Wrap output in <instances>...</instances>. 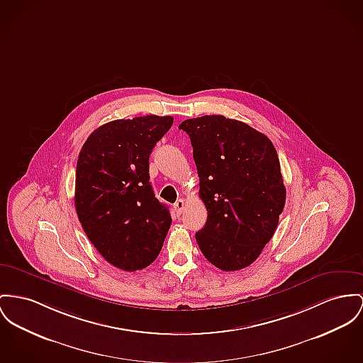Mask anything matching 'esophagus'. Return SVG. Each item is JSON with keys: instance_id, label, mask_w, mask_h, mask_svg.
Wrapping results in <instances>:
<instances>
[{"instance_id": "obj_1", "label": "esophagus", "mask_w": 363, "mask_h": 363, "mask_svg": "<svg viewBox=\"0 0 363 363\" xmlns=\"http://www.w3.org/2000/svg\"><path fill=\"white\" fill-rule=\"evenodd\" d=\"M183 211H184V201L183 199H177L176 203H174V212L177 215H182Z\"/></svg>"}]
</instances>
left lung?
I'll list each match as a JSON object with an SVG mask.
<instances>
[{"instance_id": "left-lung-1", "label": "left lung", "mask_w": 363, "mask_h": 363, "mask_svg": "<svg viewBox=\"0 0 363 363\" xmlns=\"http://www.w3.org/2000/svg\"><path fill=\"white\" fill-rule=\"evenodd\" d=\"M191 140L199 196L208 220L195 240L223 271L250 266L272 238L286 189L278 154L266 135L224 116L182 122Z\"/></svg>"}]
</instances>
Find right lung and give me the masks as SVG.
<instances>
[{
  "instance_id": "1",
  "label": "right lung",
  "mask_w": 363,
  "mask_h": 363,
  "mask_svg": "<svg viewBox=\"0 0 363 363\" xmlns=\"http://www.w3.org/2000/svg\"><path fill=\"white\" fill-rule=\"evenodd\" d=\"M172 117L107 122L82 145L75 170V209L97 252L123 271L150 266L169 231V209L152 191L150 154Z\"/></svg>"
}]
</instances>
